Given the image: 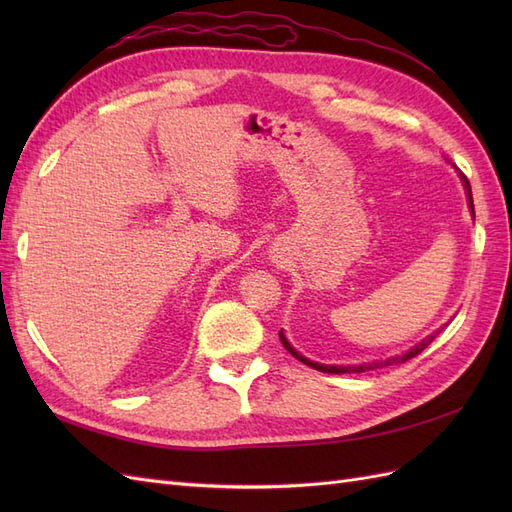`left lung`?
<instances>
[{
    "label": "left lung",
    "mask_w": 512,
    "mask_h": 512,
    "mask_svg": "<svg viewBox=\"0 0 512 512\" xmlns=\"http://www.w3.org/2000/svg\"><path fill=\"white\" fill-rule=\"evenodd\" d=\"M461 177V181H463V188H466V194H468V205H470V211H472V215H474V200H472V188H470V181L466 179V175H459ZM433 337L436 335H429V337H425L421 344H416L414 348H410L406 354H401V356H393V359H386V361H378V363H363V365H348V367H344V365H322V363H314V361H309V359H305L303 354H299L297 350H294L290 344H288V339H286V335L280 331V339H282V344H284V348L294 356V359H299L301 363H305V365H309V367H314V369H318V371H324V374H361V371H369V369H378V367H384V365H393V363H406V361H410V359H414L416 354H421L431 342H433Z\"/></svg>",
    "instance_id": "1"
}]
</instances>
